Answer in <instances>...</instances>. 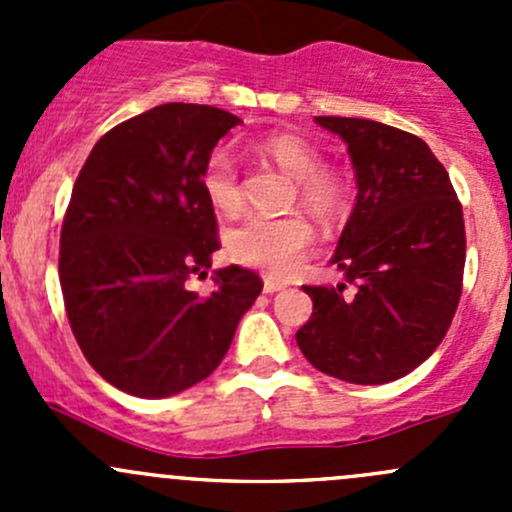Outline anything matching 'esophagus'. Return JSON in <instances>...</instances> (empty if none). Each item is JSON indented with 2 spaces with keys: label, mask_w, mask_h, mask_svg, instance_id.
I'll use <instances>...</instances> for the list:
<instances>
[{
  "label": "esophagus",
  "mask_w": 512,
  "mask_h": 512,
  "mask_svg": "<svg viewBox=\"0 0 512 512\" xmlns=\"http://www.w3.org/2000/svg\"><path fill=\"white\" fill-rule=\"evenodd\" d=\"M285 287H287L285 282L272 280V277H265V282H262V289H265L267 294H275V292H280V289H285Z\"/></svg>",
  "instance_id": "1"
}]
</instances>
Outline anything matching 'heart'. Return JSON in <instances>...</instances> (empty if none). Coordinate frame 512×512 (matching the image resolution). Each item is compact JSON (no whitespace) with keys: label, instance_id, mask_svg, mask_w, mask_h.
Masks as SVG:
<instances>
[{"label":"heart","instance_id":"1","mask_svg":"<svg viewBox=\"0 0 512 512\" xmlns=\"http://www.w3.org/2000/svg\"><path fill=\"white\" fill-rule=\"evenodd\" d=\"M257 151L272 158L285 173L297 180L299 200L322 223H334L347 208V188L334 173L322 168V156L307 138L297 133H270L257 141ZM203 190L220 213L240 208V178L237 160L230 148H215L203 165ZM314 227L307 218L292 215H250L232 227L227 245L240 262L255 265L272 275H287L302 252L312 245Z\"/></svg>","mask_w":512,"mask_h":512}]
</instances>
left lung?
Returning a JSON list of instances; mask_svg holds the SVG:
<instances>
[{"label": "left lung", "mask_w": 512, "mask_h": 512, "mask_svg": "<svg viewBox=\"0 0 512 512\" xmlns=\"http://www.w3.org/2000/svg\"><path fill=\"white\" fill-rule=\"evenodd\" d=\"M314 121L347 143L356 203L332 255L344 282L304 287L314 312L297 344L334 379L389 384L423 364L451 327L466 265L463 210L414 133L366 118Z\"/></svg>", "instance_id": "left-lung-1"}]
</instances>
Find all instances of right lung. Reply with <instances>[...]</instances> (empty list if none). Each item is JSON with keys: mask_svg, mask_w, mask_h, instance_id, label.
Here are the masks:
<instances>
[{"mask_svg": "<svg viewBox=\"0 0 512 512\" xmlns=\"http://www.w3.org/2000/svg\"><path fill=\"white\" fill-rule=\"evenodd\" d=\"M240 118L163 103L118 123L86 158L61 225L59 280L86 361L116 389L165 399L218 369L262 280L230 265L190 292L220 250L203 165Z\"/></svg>", "mask_w": 512, "mask_h": 512, "instance_id": "add662e5", "label": "right lung"}]
</instances>
